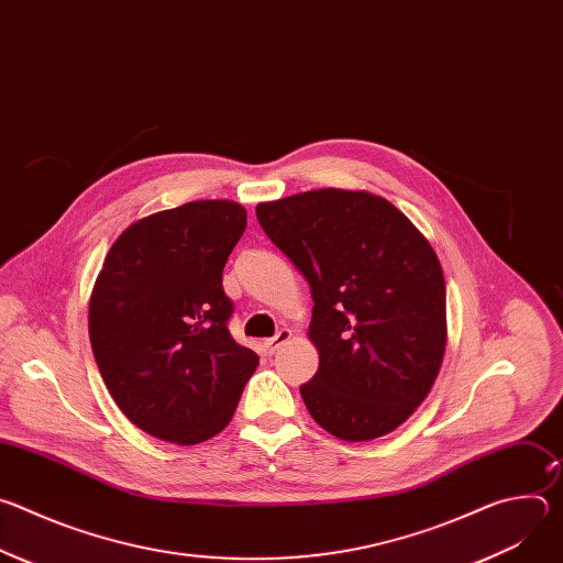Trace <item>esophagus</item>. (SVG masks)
<instances>
[{
	"mask_svg": "<svg viewBox=\"0 0 563 563\" xmlns=\"http://www.w3.org/2000/svg\"><path fill=\"white\" fill-rule=\"evenodd\" d=\"M289 339H291V332H289V330H280L276 336L267 339V341L263 343V347H265V352L274 354V352H278V350L289 341Z\"/></svg>",
	"mask_w": 563,
	"mask_h": 563,
	"instance_id": "1",
	"label": "esophagus"
}]
</instances>
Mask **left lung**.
I'll use <instances>...</instances> for the list:
<instances>
[{
    "label": "left lung",
    "instance_id": "8db88e82",
    "mask_svg": "<svg viewBox=\"0 0 563 563\" xmlns=\"http://www.w3.org/2000/svg\"><path fill=\"white\" fill-rule=\"evenodd\" d=\"M311 287L318 372L300 385L313 421L343 441L396 430L445 354V280L421 231L385 198L318 189L256 207Z\"/></svg>",
    "mask_w": 563,
    "mask_h": 563
}]
</instances>
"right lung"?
<instances>
[{
	"label": "right lung",
	"instance_id": "right-lung-1",
	"mask_svg": "<svg viewBox=\"0 0 563 563\" xmlns=\"http://www.w3.org/2000/svg\"><path fill=\"white\" fill-rule=\"evenodd\" d=\"M245 227L235 202H187L133 222L104 258L89 305L93 356L118 408L155 439L216 437L258 367L229 334L222 289Z\"/></svg>",
	"mask_w": 563,
	"mask_h": 563
}]
</instances>
